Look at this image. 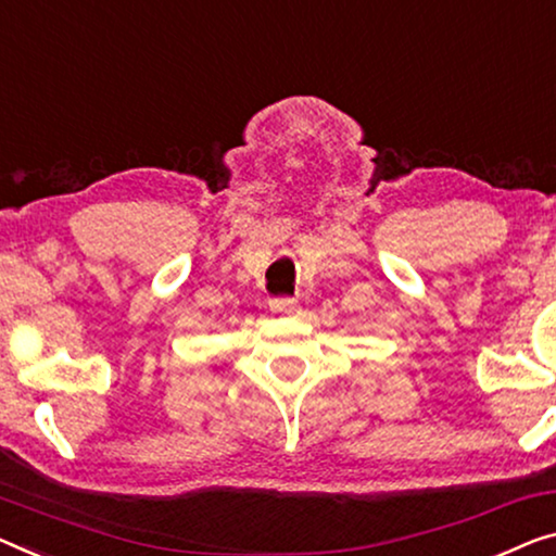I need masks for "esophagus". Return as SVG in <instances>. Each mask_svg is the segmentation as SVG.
Masks as SVG:
<instances>
[{
    "mask_svg": "<svg viewBox=\"0 0 556 556\" xmlns=\"http://www.w3.org/2000/svg\"><path fill=\"white\" fill-rule=\"evenodd\" d=\"M269 306L279 314H296L300 312V302L294 300V296H277V300H271Z\"/></svg>",
    "mask_w": 556,
    "mask_h": 556,
    "instance_id": "1",
    "label": "esophagus"
}]
</instances>
